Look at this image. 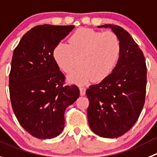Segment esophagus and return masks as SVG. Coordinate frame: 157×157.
I'll list each match as a JSON object with an SVG mask.
<instances>
[{
	"label": "esophagus",
	"instance_id": "34e87169",
	"mask_svg": "<svg viewBox=\"0 0 157 157\" xmlns=\"http://www.w3.org/2000/svg\"><path fill=\"white\" fill-rule=\"evenodd\" d=\"M79 89H80V95H81V96H83V95L85 94V93H86L85 87H83V86H80V87H79Z\"/></svg>",
	"mask_w": 157,
	"mask_h": 157
}]
</instances>
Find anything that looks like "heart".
Wrapping results in <instances>:
<instances>
[{
	"mask_svg": "<svg viewBox=\"0 0 157 157\" xmlns=\"http://www.w3.org/2000/svg\"><path fill=\"white\" fill-rule=\"evenodd\" d=\"M121 55V44L115 33L87 28L76 30L68 45L59 42L52 50L57 67L66 74L73 70L78 58L80 64L69 76L70 81L77 83L105 80L118 65Z\"/></svg>",
	"mask_w": 157,
	"mask_h": 157,
	"instance_id": "b5f03b06",
	"label": "heart"
}]
</instances>
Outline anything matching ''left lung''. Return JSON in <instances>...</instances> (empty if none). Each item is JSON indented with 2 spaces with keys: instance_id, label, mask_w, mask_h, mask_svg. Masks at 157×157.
I'll list each match as a JSON object with an SVG mask.
<instances>
[{
  "instance_id": "obj_1",
  "label": "left lung",
  "mask_w": 157,
  "mask_h": 157,
  "mask_svg": "<svg viewBox=\"0 0 157 157\" xmlns=\"http://www.w3.org/2000/svg\"><path fill=\"white\" fill-rule=\"evenodd\" d=\"M119 38L121 55L118 65L101 83L86 90L87 118L92 131L104 138H117L128 131L143 110L146 91V65L143 52L127 31L105 25Z\"/></svg>"
}]
</instances>
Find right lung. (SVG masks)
<instances>
[{
	"mask_svg": "<svg viewBox=\"0 0 157 157\" xmlns=\"http://www.w3.org/2000/svg\"><path fill=\"white\" fill-rule=\"evenodd\" d=\"M74 25H37L14 49L9 74L11 106L20 125L41 140L55 138L63 130L64 112L79 98L76 85H65V76L52 57L56 44Z\"/></svg>",
	"mask_w": 157,
	"mask_h": 157,
	"instance_id": "right-lung-1",
	"label": "right lung"
}]
</instances>
